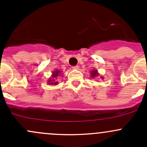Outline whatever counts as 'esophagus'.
I'll list each match as a JSON object with an SVG mask.
<instances>
[{
  "instance_id": "1",
  "label": "esophagus",
  "mask_w": 147,
  "mask_h": 147,
  "mask_svg": "<svg viewBox=\"0 0 147 147\" xmlns=\"http://www.w3.org/2000/svg\"><path fill=\"white\" fill-rule=\"evenodd\" d=\"M79 68V66L78 65H75V66H72V69H78Z\"/></svg>"
}]
</instances>
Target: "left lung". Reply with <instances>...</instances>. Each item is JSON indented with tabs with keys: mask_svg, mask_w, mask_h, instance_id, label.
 <instances>
[{
	"mask_svg": "<svg viewBox=\"0 0 147 147\" xmlns=\"http://www.w3.org/2000/svg\"><path fill=\"white\" fill-rule=\"evenodd\" d=\"M91 75H92V78H94V77H95V76L98 75V74H97V71H96V70H93V71H92Z\"/></svg>",
	"mask_w": 147,
	"mask_h": 147,
	"instance_id": "left-lung-1",
	"label": "left lung"
}]
</instances>
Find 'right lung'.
I'll return each mask as SVG.
<instances>
[{
    "label": "right lung",
    "instance_id": "obj_1",
    "mask_svg": "<svg viewBox=\"0 0 147 147\" xmlns=\"http://www.w3.org/2000/svg\"><path fill=\"white\" fill-rule=\"evenodd\" d=\"M59 73H60V71L59 70H56L53 72V78H52L50 80H49V81H48L49 84H57V82H55V80L57 79L56 78L58 76Z\"/></svg>",
    "mask_w": 147,
    "mask_h": 147
}]
</instances>
